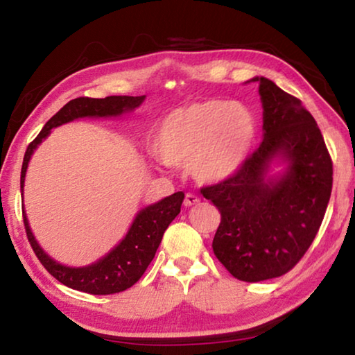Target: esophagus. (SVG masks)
Masks as SVG:
<instances>
[{
    "mask_svg": "<svg viewBox=\"0 0 355 355\" xmlns=\"http://www.w3.org/2000/svg\"><path fill=\"white\" fill-rule=\"evenodd\" d=\"M184 207L189 208V207H194V205H199L200 203V199L197 197L196 194H191V192H188V194L184 196Z\"/></svg>",
    "mask_w": 355,
    "mask_h": 355,
    "instance_id": "34e87169",
    "label": "esophagus"
}]
</instances>
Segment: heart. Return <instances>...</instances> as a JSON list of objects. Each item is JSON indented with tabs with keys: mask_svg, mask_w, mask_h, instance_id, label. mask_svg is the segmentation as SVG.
<instances>
[{
	"mask_svg": "<svg viewBox=\"0 0 355 355\" xmlns=\"http://www.w3.org/2000/svg\"><path fill=\"white\" fill-rule=\"evenodd\" d=\"M255 136L257 122L248 106L203 100L167 112L156 125L153 150L164 164L191 166L199 182L216 183L241 169Z\"/></svg>",
	"mask_w": 355,
	"mask_h": 355,
	"instance_id": "heart-1",
	"label": "heart"
}]
</instances>
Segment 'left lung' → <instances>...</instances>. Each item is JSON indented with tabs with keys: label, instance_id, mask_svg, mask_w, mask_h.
Wrapping results in <instances>:
<instances>
[{
	"label": "left lung",
	"instance_id": "8db88e82",
	"mask_svg": "<svg viewBox=\"0 0 355 355\" xmlns=\"http://www.w3.org/2000/svg\"><path fill=\"white\" fill-rule=\"evenodd\" d=\"M263 141L235 175L200 189L219 209L213 252L233 277L261 282L286 274L313 243L332 192V158L321 130L302 101L263 76ZM288 163L279 180L268 163Z\"/></svg>",
	"mask_w": 355,
	"mask_h": 355
}]
</instances>
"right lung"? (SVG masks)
Here are the masks:
<instances>
[{
	"mask_svg": "<svg viewBox=\"0 0 355 355\" xmlns=\"http://www.w3.org/2000/svg\"><path fill=\"white\" fill-rule=\"evenodd\" d=\"M144 98H146L144 95H141V97L111 95V97L106 98L80 97L70 100L67 105L61 107L55 116L48 120L37 137L28 146L21 166V192L31 155L34 153L35 147L50 135L51 128L80 117L120 116L125 111H133L135 107L142 103ZM183 199L184 194L182 191H178L161 202L141 209L136 216L133 225L128 230L127 236L120 241V244L116 245L110 254L97 263L84 268L64 266V264H59L53 258L48 257L34 239L25 209H23V224H25L28 241L31 244L35 257L39 258V261L44 264V268L53 277L61 282L62 285L71 288V290L101 296V294H114L128 290L130 286H133L142 277V274L146 272L148 264L153 260L166 228L169 227L171 222L180 213Z\"/></svg>",
	"mask_w": 355,
	"mask_h": 355,
	"instance_id": "1",
	"label": "right lung"
}]
</instances>
